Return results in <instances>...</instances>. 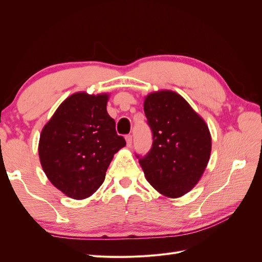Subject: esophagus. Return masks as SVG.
Segmentation results:
<instances>
[{
	"label": "esophagus",
	"mask_w": 262,
	"mask_h": 262,
	"mask_svg": "<svg viewBox=\"0 0 262 262\" xmlns=\"http://www.w3.org/2000/svg\"><path fill=\"white\" fill-rule=\"evenodd\" d=\"M125 141H126V145H128V146L132 145V136H131V134L125 136Z\"/></svg>",
	"instance_id": "1"
}]
</instances>
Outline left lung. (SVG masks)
Here are the masks:
<instances>
[{
  "mask_svg": "<svg viewBox=\"0 0 262 262\" xmlns=\"http://www.w3.org/2000/svg\"><path fill=\"white\" fill-rule=\"evenodd\" d=\"M153 144L137 155L146 180L161 194L179 198L200 180L211 154L207 123L185 98L171 91L150 93L144 100Z\"/></svg>",
  "mask_w": 262,
  "mask_h": 262,
  "instance_id": "1",
  "label": "left lung"
}]
</instances>
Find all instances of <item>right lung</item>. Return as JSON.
<instances>
[{"label": "right lung", "mask_w": 262, "mask_h": 262, "mask_svg": "<svg viewBox=\"0 0 262 262\" xmlns=\"http://www.w3.org/2000/svg\"><path fill=\"white\" fill-rule=\"evenodd\" d=\"M107 94L71 95L39 140V158L51 184L75 200L91 196L105 180L114 155L125 146L107 113Z\"/></svg>", "instance_id": "right-lung-1"}]
</instances>
